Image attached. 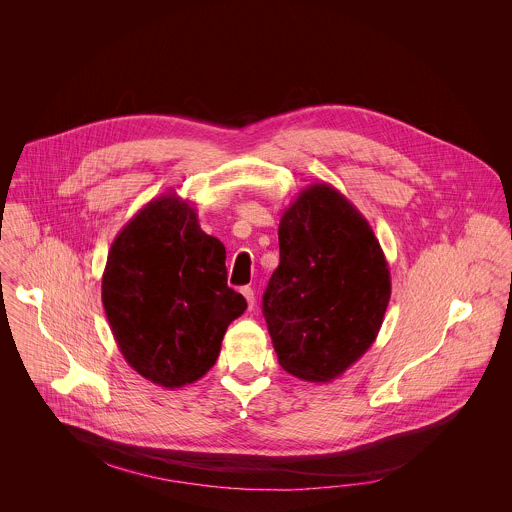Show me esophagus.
<instances>
[{"label":"esophagus","instance_id":"esophagus-1","mask_svg":"<svg viewBox=\"0 0 512 512\" xmlns=\"http://www.w3.org/2000/svg\"><path fill=\"white\" fill-rule=\"evenodd\" d=\"M242 295L246 297L248 309H254V303H256V297H254V290H252V288H242Z\"/></svg>","mask_w":512,"mask_h":512}]
</instances>
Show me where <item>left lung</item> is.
<instances>
[{
  "label": "left lung",
  "mask_w": 512,
  "mask_h": 512,
  "mask_svg": "<svg viewBox=\"0 0 512 512\" xmlns=\"http://www.w3.org/2000/svg\"><path fill=\"white\" fill-rule=\"evenodd\" d=\"M280 266L262 311L278 363L295 378L331 382L376 341L390 301V270L368 220L327 183L284 211Z\"/></svg>",
  "instance_id": "left-lung-1"
}]
</instances>
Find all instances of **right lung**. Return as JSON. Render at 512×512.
Masks as SVG:
<instances>
[{
	"mask_svg": "<svg viewBox=\"0 0 512 512\" xmlns=\"http://www.w3.org/2000/svg\"><path fill=\"white\" fill-rule=\"evenodd\" d=\"M226 250L177 193L149 201L114 238L102 303L126 363L149 382L181 388L217 363L246 299L226 284Z\"/></svg>",
	"mask_w": 512,
	"mask_h": 512,
	"instance_id": "right-lung-1",
	"label": "right lung"
}]
</instances>
